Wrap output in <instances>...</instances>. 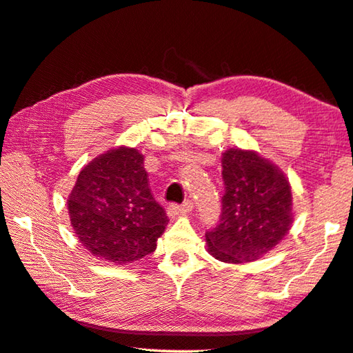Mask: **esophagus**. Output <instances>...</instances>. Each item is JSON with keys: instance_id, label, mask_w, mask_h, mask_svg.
<instances>
[{"instance_id": "esophagus-1", "label": "esophagus", "mask_w": 353, "mask_h": 353, "mask_svg": "<svg viewBox=\"0 0 353 353\" xmlns=\"http://www.w3.org/2000/svg\"><path fill=\"white\" fill-rule=\"evenodd\" d=\"M193 210V203L190 201L183 202L182 205H176V203H171L168 208H166V214L170 217H176V216H183V214H188L190 211Z\"/></svg>"}]
</instances>
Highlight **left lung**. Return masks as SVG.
Listing matches in <instances>:
<instances>
[{"label": "left lung", "instance_id": "left-lung-1", "mask_svg": "<svg viewBox=\"0 0 353 353\" xmlns=\"http://www.w3.org/2000/svg\"><path fill=\"white\" fill-rule=\"evenodd\" d=\"M222 216L205 233L213 258L253 262L284 239L294 221L292 187L278 165L254 150L222 152Z\"/></svg>", "mask_w": 353, "mask_h": 353}]
</instances>
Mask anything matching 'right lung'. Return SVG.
Returning <instances> with one entry per match:
<instances>
[{"mask_svg": "<svg viewBox=\"0 0 353 353\" xmlns=\"http://www.w3.org/2000/svg\"><path fill=\"white\" fill-rule=\"evenodd\" d=\"M143 159L131 146L108 150L83 166L68 196L77 239L88 252L115 265L154 252L168 223L151 194Z\"/></svg>", "mask_w": 353, "mask_h": 353, "instance_id": "right-lung-1", "label": "right lung"}]
</instances>
